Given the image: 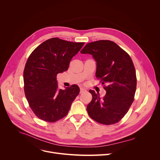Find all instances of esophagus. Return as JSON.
I'll return each mask as SVG.
<instances>
[{"instance_id":"obj_1","label":"esophagus","mask_w":160,"mask_h":160,"mask_svg":"<svg viewBox=\"0 0 160 160\" xmlns=\"http://www.w3.org/2000/svg\"><path fill=\"white\" fill-rule=\"evenodd\" d=\"M85 91H86V90L84 88H80V93H83V92H85Z\"/></svg>"}]
</instances>
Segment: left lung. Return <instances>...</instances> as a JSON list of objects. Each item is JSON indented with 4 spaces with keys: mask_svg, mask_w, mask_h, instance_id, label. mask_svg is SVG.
Wrapping results in <instances>:
<instances>
[{
    "mask_svg": "<svg viewBox=\"0 0 160 160\" xmlns=\"http://www.w3.org/2000/svg\"><path fill=\"white\" fill-rule=\"evenodd\" d=\"M89 54L97 62L96 77L104 84L106 93L89 90L92 100L87 106L91 119L102 124H113L126 115L134 100L137 78L129 54L115 42L99 40L88 43L81 50Z\"/></svg>",
    "mask_w": 160,
    "mask_h": 160,
    "instance_id": "1",
    "label": "left lung"
}]
</instances>
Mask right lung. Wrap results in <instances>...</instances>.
<instances>
[{
    "label": "right lung",
    "instance_id": "1",
    "mask_svg": "<svg viewBox=\"0 0 160 160\" xmlns=\"http://www.w3.org/2000/svg\"><path fill=\"white\" fill-rule=\"evenodd\" d=\"M83 45L53 38L39 45L28 57L23 72L24 91L39 119L54 122L68 113L80 88L74 84L59 89L56 77L68 69L71 59Z\"/></svg>",
    "mask_w": 160,
    "mask_h": 160
}]
</instances>
